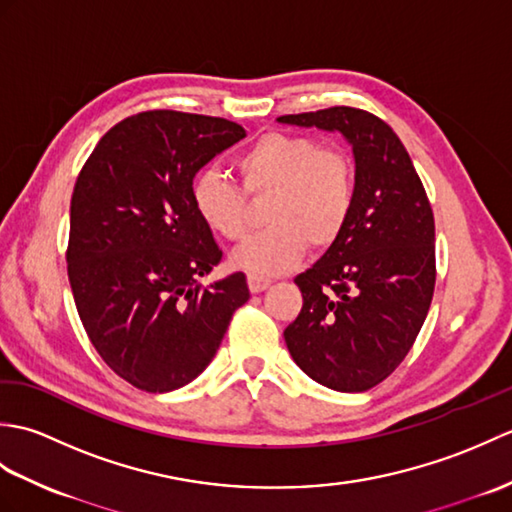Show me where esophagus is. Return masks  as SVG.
I'll return each mask as SVG.
<instances>
[{"label":"esophagus","mask_w":512,"mask_h":512,"mask_svg":"<svg viewBox=\"0 0 512 512\" xmlns=\"http://www.w3.org/2000/svg\"><path fill=\"white\" fill-rule=\"evenodd\" d=\"M270 286V279L259 275H248V288L250 292H264Z\"/></svg>","instance_id":"obj_1"}]
</instances>
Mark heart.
Returning a JSON list of instances; mask_svg holds the SVG:
<instances>
[{"label":"heart","mask_w":512,"mask_h":512,"mask_svg":"<svg viewBox=\"0 0 512 512\" xmlns=\"http://www.w3.org/2000/svg\"><path fill=\"white\" fill-rule=\"evenodd\" d=\"M233 167L244 192L224 173L200 171L191 202L200 220L226 242L239 244L253 231V200L268 195L262 235L233 255V264L273 275L290 268L303 250H325L345 231L356 204V165L350 151L321 145L308 134L268 132L239 151Z\"/></svg>","instance_id":"b5f03b06"}]
</instances>
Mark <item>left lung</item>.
Masks as SVG:
<instances>
[{"label": "left lung", "mask_w": 512, "mask_h": 512, "mask_svg": "<svg viewBox=\"0 0 512 512\" xmlns=\"http://www.w3.org/2000/svg\"><path fill=\"white\" fill-rule=\"evenodd\" d=\"M341 132L356 160V204L343 235L295 284L303 306L284 330L295 363L336 391H367L394 372L436 288V222L405 145L356 107L279 116Z\"/></svg>", "instance_id": "left-lung-1"}]
</instances>
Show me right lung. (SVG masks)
<instances>
[{
  "label": "right lung",
  "mask_w": 512,
  "mask_h": 512,
  "mask_svg": "<svg viewBox=\"0 0 512 512\" xmlns=\"http://www.w3.org/2000/svg\"><path fill=\"white\" fill-rule=\"evenodd\" d=\"M244 136L226 118L140 112L76 178L65 250L76 310L107 367L149 394L200 376L250 297L244 273L198 284L222 250L191 202L195 173Z\"/></svg>",
  "instance_id": "obj_1"
}]
</instances>
